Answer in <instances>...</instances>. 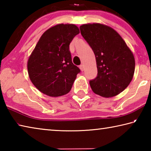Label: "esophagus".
I'll use <instances>...</instances> for the list:
<instances>
[{"mask_svg": "<svg viewBox=\"0 0 151 151\" xmlns=\"http://www.w3.org/2000/svg\"><path fill=\"white\" fill-rule=\"evenodd\" d=\"M79 68H80V69L81 70V71L84 70V65H81L80 66H79Z\"/></svg>", "mask_w": 151, "mask_h": 151, "instance_id": "1", "label": "esophagus"}]
</instances>
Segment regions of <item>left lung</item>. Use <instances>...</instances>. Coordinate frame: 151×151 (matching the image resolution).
<instances>
[{"mask_svg":"<svg viewBox=\"0 0 151 151\" xmlns=\"http://www.w3.org/2000/svg\"><path fill=\"white\" fill-rule=\"evenodd\" d=\"M80 30L96 58L98 73L89 82L92 90L106 98L121 93L134 75L135 60L131 50L119 33L106 25L85 24Z\"/></svg>","mask_w":151,"mask_h":151,"instance_id":"left-lung-1","label":"left lung"}]
</instances>
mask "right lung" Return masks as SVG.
I'll return each mask as SVG.
<instances>
[{
	"label": "right lung",
	"instance_id": "right-lung-1",
	"mask_svg": "<svg viewBox=\"0 0 151 151\" xmlns=\"http://www.w3.org/2000/svg\"><path fill=\"white\" fill-rule=\"evenodd\" d=\"M80 32L73 24H59L43 33L27 63L30 81L50 96L67 94L81 72L72 62L69 45Z\"/></svg>",
	"mask_w": 151,
	"mask_h": 151
}]
</instances>
